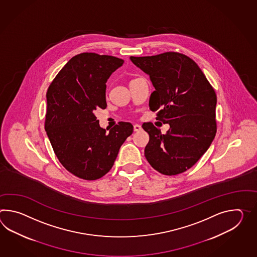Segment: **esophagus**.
I'll use <instances>...</instances> for the list:
<instances>
[{"instance_id":"1","label":"esophagus","mask_w":257,"mask_h":257,"mask_svg":"<svg viewBox=\"0 0 257 257\" xmlns=\"http://www.w3.org/2000/svg\"><path fill=\"white\" fill-rule=\"evenodd\" d=\"M142 130V127L141 125H139V124H135L134 125V131L135 132H139Z\"/></svg>"}]
</instances>
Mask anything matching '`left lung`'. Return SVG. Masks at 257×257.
Returning <instances> with one entry per match:
<instances>
[{"mask_svg": "<svg viewBox=\"0 0 257 257\" xmlns=\"http://www.w3.org/2000/svg\"><path fill=\"white\" fill-rule=\"evenodd\" d=\"M130 60L149 74L155 91L149 108L159 110L157 120L169 123L166 135L153 123H144L149 135L145 156L164 175L187 171L210 147L217 132V96L199 66L178 52Z\"/></svg>", "mask_w": 257, "mask_h": 257, "instance_id": "8db88e82", "label": "left lung"}]
</instances>
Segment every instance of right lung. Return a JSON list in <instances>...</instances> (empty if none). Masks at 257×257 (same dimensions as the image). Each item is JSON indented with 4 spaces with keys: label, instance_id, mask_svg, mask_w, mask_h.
I'll list each match as a JSON object with an SVG mask.
<instances>
[{
    "label": "right lung",
    "instance_id": "right-lung-1",
    "mask_svg": "<svg viewBox=\"0 0 257 257\" xmlns=\"http://www.w3.org/2000/svg\"><path fill=\"white\" fill-rule=\"evenodd\" d=\"M123 64L119 58L85 52L72 58L47 91L45 130L62 165L76 177L93 181L114 164L121 145L133 134L120 121L108 133L95 115L106 108V83Z\"/></svg>",
    "mask_w": 257,
    "mask_h": 257
}]
</instances>
